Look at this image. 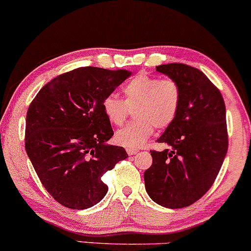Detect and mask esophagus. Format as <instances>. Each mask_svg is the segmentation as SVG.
<instances>
[{
    "instance_id": "1",
    "label": "esophagus",
    "mask_w": 251,
    "mask_h": 251,
    "mask_svg": "<svg viewBox=\"0 0 251 251\" xmlns=\"http://www.w3.org/2000/svg\"><path fill=\"white\" fill-rule=\"evenodd\" d=\"M137 152H139V150H137V148H126V153H128L129 155L136 154Z\"/></svg>"
}]
</instances>
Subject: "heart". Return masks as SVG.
I'll list each match as a JSON object with an SVG mask.
<instances>
[{
  "mask_svg": "<svg viewBox=\"0 0 251 251\" xmlns=\"http://www.w3.org/2000/svg\"><path fill=\"white\" fill-rule=\"evenodd\" d=\"M125 100L115 94L104 98L101 107L105 117L115 126H122L133 107L135 120L116 131L118 145L137 148L153 134L154 128L165 129L175 122L179 112L182 91L174 79H159L139 74L123 86Z\"/></svg>",
  "mask_w": 251,
  "mask_h": 251,
  "instance_id": "1",
  "label": "heart"
}]
</instances>
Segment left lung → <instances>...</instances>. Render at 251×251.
<instances>
[{
    "mask_svg": "<svg viewBox=\"0 0 251 251\" xmlns=\"http://www.w3.org/2000/svg\"><path fill=\"white\" fill-rule=\"evenodd\" d=\"M178 82L179 112L157 140L170 148L152 150L145 187L153 201L166 208H183L200 200L219 174L228 147L225 103L220 91L198 68L183 63L158 66Z\"/></svg>",
    "mask_w": 251,
    "mask_h": 251,
    "instance_id": "8db88e82",
    "label": "left lung"
}]
</instances>
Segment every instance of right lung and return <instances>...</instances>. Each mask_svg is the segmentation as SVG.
I'll return each mask as SVG.
<instances>
[{
  "mask_svg": "<svg viewBox=\"0 0 251 251\" xmlns=\"http://www.w3.org/2000/svg\"><path fill=\"white\" fill-rule=\"evenodd\" d=\"M131 73L80 67L52 79L26 115L25 148L43 187L67 208L86 209L107 193L101 176L128 157L101 103Z\"/></svg>",
  "mask_w": 251,
  "mask_h": 251,
  "instance_id": "add662e5",
  "label": "right lung"
}]
</instances>
